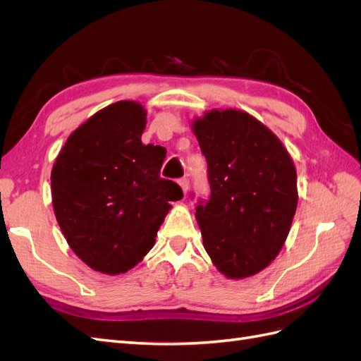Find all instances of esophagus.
<instances>
[{"instance_id": "obj_1", "label": "esophagus", "mask_w": 361, "mask_h": 361, "mask_svg": "<svg viewBox=\"0 0 361 361\" xmlns=\"http://www.w3.org/2000/svg\"><path fill=\"white\" fill-rule=\"evenodd\" d=\"M178 182H179V185H180V188H182L183 194H187L188 190H190V180H188V178H182V179H179Z\"/></svg>"}]
</instances>
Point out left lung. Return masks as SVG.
<instances>
[{
  "label": "left lung",
  "instance_id": "obj_1",
  "mask_svg": "<svg viewBox=\"0 0 361 361\" xmlns=\"http://www.w3.org/2000/svg\"><path fill=\"white\" fill-rule=\"evenodd\" d=\"M211 197L195 207L203 247L227 279L265 269L285 244L298 203L297 170L277 135L241 110L192 122Z\"/></svg>",
  "mask_w": 361,
  "mask_h": 361
}]
</instances>
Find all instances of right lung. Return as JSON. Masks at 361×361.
<instances>
[{
  "label": "right lung",
  "mask_w": 361,
  "mask_h": 361,
  "mask_svg": "<svg viewBox=\"0 0 361 361\" xmlns=\"http://www.w3.org/2000/svg\"><path fill=\"white\" fill-rule=\"evenodd\" d=\"M146 110L120 101L76 128L51 171L52 206L69 247L102 274H123L155 245L176 182L159 171L166 149L141 143Z\"/></svg>",
  "instance_id": "add662e5"
}]
</instances>
